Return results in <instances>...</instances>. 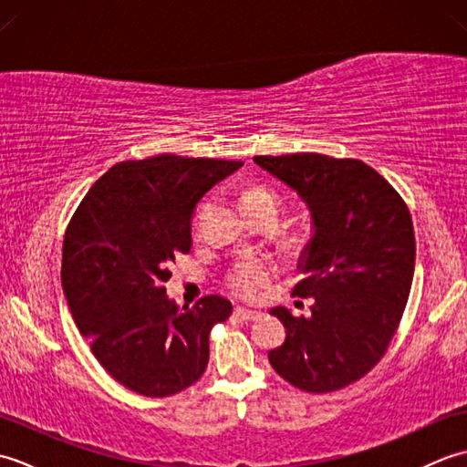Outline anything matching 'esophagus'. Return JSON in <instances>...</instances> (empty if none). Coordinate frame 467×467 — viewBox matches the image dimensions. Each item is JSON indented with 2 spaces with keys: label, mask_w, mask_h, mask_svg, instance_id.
Listing matches in <instances>:
<instances>
[{
  "label": "esophagus",
  "mask_w": 467,
  "mask_h": 467,
  "mask_svg": "<svg viewBox=\"0 0 467 467\" xmlns=\"http://www.w3.org/2000/svg\"><path fill=\"white\" fill-rule=\"evenodd\" d=\"M236 319H243V321H256L261 317V313L259 311H251V309H234V313H233Z\"/></svg>",
  "instance_id": "esophagus-1"
}]
</instances>
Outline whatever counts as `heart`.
Segmentation results:
<instances>
[{
    "label": "heart",
    "mask_w": 467,
    "mask_h": 467,
    "mask_svg": "<svg viewBox=\"0 0 467 467\" xmlns=\"http://www.w3.org/2000/svg\"><path fill=\"white\" fill-rule=\"evenodd\" d=\"M241 211L246 218L263 214L271 216L276 221V216L281 213V196L276 194L271 186L266 184H251L246 186L241 194ZM311 233L303 228V231L293 233L289 239H286V249L293 254H303L309 251L311 246ZM273 279V266L265 263L256 256H243V259L236 261L231 269H228L224 283L234 296L244 301H254L256 296L266 289V285Z\"/></svg>",
    "instance_id": "obj_1"
}]
</instances>
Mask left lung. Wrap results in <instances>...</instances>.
Segmentation results:
<instances>
[{"label":"left lung","instance_id":"1","mask_svg":"<svg viewBox=\"0 0 467 467\" xmlns=\"http://www.w3.org/2000/svg\"><path fill=\"white\" fill-rule=\"evenodd\" d=\"M311 208L315 234L293 295L313 296L311 317L276 306L285 343L273 369L306 393H331L379 363L398 331L413 281L415 236L400 192L355 158L315 152L254 156Z\"/></svg>","mask_w":467,"mask_h":467}]
</instances>
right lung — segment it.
I'll list each match as a JSON object with an SVG mask.
<instances>
[{
	"instance_id": "obj_1",
	"label": "right lung",
	"mask_w": 467,
	"mask_h": 467,
	"mask_svg": "<svg viewBox=\"0 0 467 467\" xmlns=\"http://www.w3.org/2000/svg\"><path fill=\"white\" fill-rule=\"evenodd\" d=\"M239 161L158 154L112 166L66 228L62 286L80 333L104 369L144 398H171L201 379L208 335L231 301L202 296L178 311L168 266L191 253L198 201Z\"/></svg>"
}]
</instances>
